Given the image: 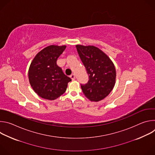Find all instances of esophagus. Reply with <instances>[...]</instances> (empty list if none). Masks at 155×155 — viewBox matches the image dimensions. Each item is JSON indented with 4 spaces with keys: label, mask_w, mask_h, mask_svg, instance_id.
Masks as SVG:
<instances>
[{
    "label": "esophagus",
    "mask_w": 155,
    "mask_h": 155,
    "mask_svg": "<svg viewBox=\"0 0 155 155\" xmlns=\"http://www.w3.org/2000/svg\"><path fill=\"white\" fill-rule=\"evenodd\" d=\"M70 77L71 78V79H72V80H74L75 79V75H74V74H72V75L70 76Z\"/></svg>",
    "instance_id": "obj_1"
}]
</instances>
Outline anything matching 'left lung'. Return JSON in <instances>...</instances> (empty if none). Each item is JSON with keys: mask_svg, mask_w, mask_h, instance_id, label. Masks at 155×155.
Listing matches in <instances>:
<instances>
[{"mask_svg": "<svg viewBox=\"0 0 155 155\" xmlns=\"http://www.w3.org/2000/svg\"><path fill=\"white\" fill-rule=\"evenodd\" d=\"M76 48L89 76L87 83L81 84L83 94L91 101L102 100L112 91L115 83L114 63L96 47L77 45Z\"/></svg>", "mask_w": 155, "mask_h": 155, "instance_id": "8db88e82", "label": "left lung"}]
</instances>
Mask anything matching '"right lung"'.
<instances>
[{"label":"right lung","instance_id":"right-lung-1","mask_svg":"<svg viewBox=\"0 0 155 155\" xmlns=\"http://www.w3.org/2000/svg\"><path fill=\"white\" fill-rule=\"evenodd\" d=\"M65 46L50 45L34 58L29 70V80L34 91L41 98L54 100L63 94L72 80L56 64Z\"/></svg>","mask_w":155,"mask_h":155}]
</instances>
